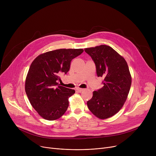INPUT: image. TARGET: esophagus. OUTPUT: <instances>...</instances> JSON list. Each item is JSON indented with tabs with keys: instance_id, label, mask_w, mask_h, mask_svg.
Segmentation results:
<instances>
[{
	"instance_id": "34e87169",
	"label": "esophagus",
	"mask_w": 156,
	"mask_h": 156,
	"mask_svg": "<svg viewBox=\"0 0 156 156\" xmlns=\"http://www.w3.org/2000/svg\"><path fill=\"white\" fill-rule=\"evenodd\" d=\"M76 90L78 92H81L82 91L84 90L83 88H76Z\"/></svg>"
}]
</instances>
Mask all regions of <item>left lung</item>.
<instances>
[{"mask_svg": "<svg viewBox=\"0 0 156 156\" xmlns=\"http://www.w3.org/2000/svg\"><path fill=\"white\" fill-rule=\"evenodd\" d=\"M94 61L98 76L104 78L103 87L93 92L87 106L95 116L107 119L116 114L124 105L132 84L125 59L105 45L85 48Z\"/></svg>", "mask_w": 156, "mask_h": 156, "instance_id": "obj_1", "label": "left lung"}]
</instances>
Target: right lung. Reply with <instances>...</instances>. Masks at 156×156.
<instances>
[{
    "mask_svg": "<svg viewBox=\"0 0 156 156\" xmlns=\"http://www.w3.org/2000/svg\"><path fill=\"white\" fill-rule=\"evenodd\" d=\"M83 52L82 48H61L40 54L32 62L25 81L29 101L43 118L53 121L66 111L68 99L75 90L59 86L57 80L66 75L72 59Z\"/></svg>",
    "mask_w": 156,
    "mask_h": 156,
    "instance_id": "add662e5",
    "label": "right lung"
}]
</instances>
